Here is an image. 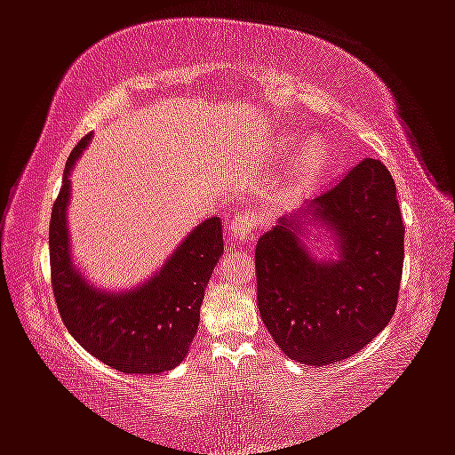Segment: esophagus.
Wrapping results in <instances>:
<instances>
[{
    "instance_id": "1",
    "label": "esophagus",
    "mask_w": 455,
    "mask_h": 455,
    "mask_svg": "<svg viewBox=\"0 0 455 455\" xmlns=\"http://www.w3.org/2000/svg\"><path fill=\"white\" fill-rule=\"evenodd\" d=\"M253 228H255L253 219H251L249 214L236 216V219L230 222L228 228H227L228 247L249 245V239H251V235H253Z\"/></svg>"
}]
</instances>
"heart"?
<instances>
[{"label":"heart","instance_id":"1","mask_svg":"<svg viewBox=\"0 0 455 455\" xmlns=\"http://www.w3.org/2000/svg\"><path fill=\"white\" fill-rule=\"evenodd\" d=\"M294 147V137H277L271 142L269 155L275 161H286L288 157H292V169H290L288 178L290 189H292V194H304L327 172L331 163V148L321 137H308L296 151Z\"/></svg>","mask_w":455,"mask_h":455}]
</instances>
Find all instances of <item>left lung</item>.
<instances>
[{"instance_id":"8db88e82","label":"left lung","mask_w":455,"mask_h":455,"mask_svg":"<svg viewBox=\"0 0 455 455\" xmlns=\"http://www.w3.org/2000/svg\"><path fill=\"white\" fill-rule=\"evenodd\" d=\"M403 259L395 180L363 159L257 241V304L269 335L307 365L351 357L395 315Z\"/></svg>"}]
</instances>
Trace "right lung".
Returning <instances> with one entry per match:
<instances>
[{
  "mask_svg": "<svg viewBox=\"0 0 455 455\" xmlns=\"http://www.w3.org/2000/svg\"><path fill=\"white\" fill-rule=\"evenodd\" d=\"M90 142L87 134L73 148L52 206L54 300L71 337L100 362L124 374H161L184 362L198 331L204 290L225 251L220 220L210 216L194 227L163 266L137 286H98L73 259L69 235L71 172Z\"/></svg>",
  "mask_w": 455,
  "mask_h": 455,
  "instance_id": "1",
  "label": "right lung"
}]
</instances>
